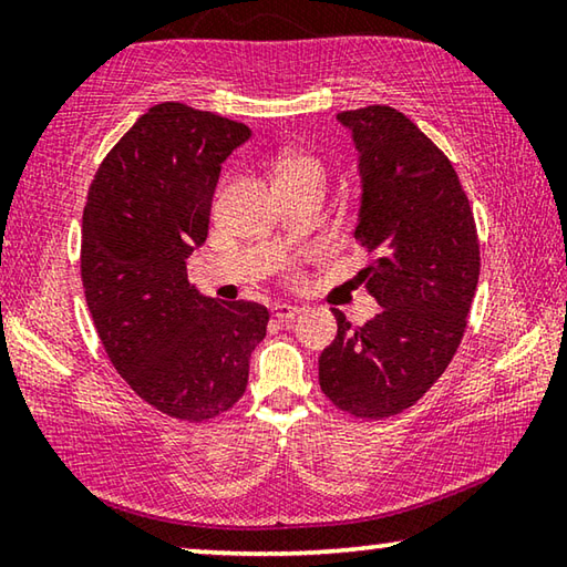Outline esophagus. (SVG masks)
<instances>
[{
  "mask_svg": "<svg viewBox=\"0 0 567 567\" xmlns=\"http://www.w3.org/2000/svg\"><path fill=\"white\" fill-rule=\"evenodd\" d=\"M272 315L280 322H292L297 315H300V307L297 305H290V302H275L272 305Z\"/></svg>",
  "mask_w": 567,
  "mask_h": 567,
  "instance_id": "esophagus-1",
  "label": "esophagus"
}]
</instances>
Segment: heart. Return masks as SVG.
I'll return each mask as SVG.
<instances>
[{
    "label": "heart",
    "instance_id": "1",
    "mask_svg": "<svg viewBox=\"0 0 567 567\" xmlns=\"http://www.w3.org/2000/svg\"><path fill=\"white\" fill-rule=\"evenodd\" d=\"M305 175H318L324 177L320 159H315L307 152H287L282 159L277 162V179L282 177H305Z\"/></svg>",
    "mask_w": 567,
    "mask_h": 567
}]
</instances>
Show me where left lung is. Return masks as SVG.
<instances>
[{"instance_id": "obj_1", "label": "left lung", "mask_w": 567, "mask_h": 567, "mask_svg": "<svg viewBox=\"0 0 567 567\" xmlns=\"http://www.w3.org/2000/svg\"><path fill=\"white\" fill-rule=\"evenodd\" d=\"M360 169L354 239L382 310L360 328L338 318L320 354V388L354 417L398 415L443 375L463 340L480 275L475 217L455 167L405 114L372 104L340 112Z\"/></svg>"}]
</instances>
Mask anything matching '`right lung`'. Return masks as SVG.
<instances>
[{"mask_svg":"<svg viewBox=\"0 0 567 567\" xmlns=\"http://www.w3.org/2000/svg\"><path fill=\"white\" fill-rule=\"evenodd\" d=\"M252 137L243 122L162 102L132 124L92 179L82 285L124 382L169 417L203 422L245 395L265 305L223 302L187 280L207 239L223 162Z\"/></svg>","mask_w":567,"mask_h":567,"instance_id":"right-lung-1","label":"right lung"}]
</instances>
